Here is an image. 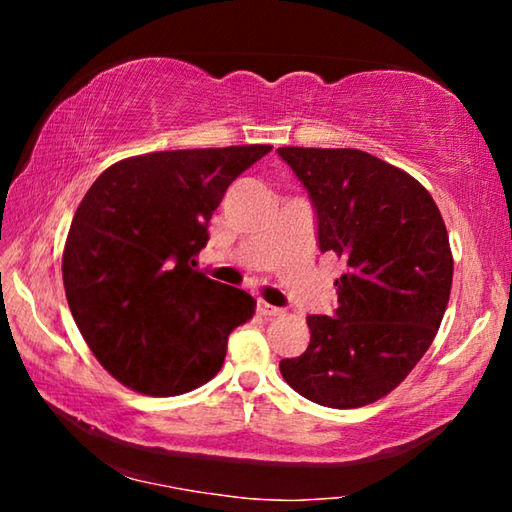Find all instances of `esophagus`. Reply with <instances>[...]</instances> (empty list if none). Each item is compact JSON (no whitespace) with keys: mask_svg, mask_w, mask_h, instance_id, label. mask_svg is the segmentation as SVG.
Masks as SVG:
<instances>
[{"mask_svg":"<svg viewBox=\"0 0 512 512\" xmlns=\"http://www.w3.org/2000/svg\"><path fill=\"white\" fill-rule=\"evenodd\" d=\"M257 311H259V314H262L264 318H273V316H280V314H282V309L268 305V302H264V300L257 302Z\"/></svg>","mask_w":512,"mask_h":512,"instance_id":"34e87169","label":"esophagus"}]
</instances>
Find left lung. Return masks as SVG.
<instances>
[{
	"label": "left lung",
	"instance_id": "left-lung-1",
	"mask_svg": "<svg viewBox=\"0 0 512 512\" xmlns=\"http://www.w3.org/2000/svg\"><path fill=\"white\" fill-rule=\"evenodd\" d=\"M277 153L316 207L320 253L348 264L334 316H307V350L280 372L311 402L359 409L400 386L436 339L454 275L445 221L418 180L366 151Z\"/></svg>",
	"mask_w": 512,
	"mask_h": 512
}]
</instances>
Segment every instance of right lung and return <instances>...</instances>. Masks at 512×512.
<instances>
[{"label":"right lung","mask_w":512,"mask_h":512,"mask_svg":"<svg viewBox=\"0 0 512 512\" xmlns=\"http://www.w3.org/2000/svg\"><path fill=\"white\" fill-rule=\"evenodd\" d=\"M268 144L158 151L94 180L63 250L67 305L119 384L183 395L221 370L228 336L255 314L250 293L196 271L225 189Z\"/></svg>","instance_id":"right-lung-1"}]
</instances>
